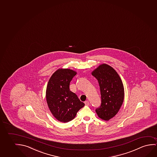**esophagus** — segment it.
Returning a JSON list of instances; mask_svg holds the SVG:
<instances>
[{"label":"esophagus","mask_w":157,"mask_h":157,"mask_svg":"<svg viewBox=\"0 0 157 157\" xmlns=\"http://www.w3.org/2000/svg\"><path fill=\"white\" fill-rule=\"evenodd\" d=\"M84 103H85V104H86V105H89V102L88 101H85V102H84Z\"/></svg>","instance_id":"obj_1"}]
</instances>
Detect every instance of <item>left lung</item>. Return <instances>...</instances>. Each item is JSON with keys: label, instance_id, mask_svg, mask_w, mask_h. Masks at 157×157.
Instances as JSON below:
<instances>
[{"label": "left lung", "instance_id": "8db88e82", "mask_svg": "<svg viewBox=\"0 0 157 157\" xmlns=\"http://www.w3.org/2000/svg\"><path fill=\"white\" fill-rule=\"evenodd\" d=\"M92 75L98 80L101 95V104L96 112L99 118L109 121L117 114L123 104V84L115 69L108 64L100 65Z\"/></svg>", "mask_w": 157, "mask_h": 157}]
</instances>
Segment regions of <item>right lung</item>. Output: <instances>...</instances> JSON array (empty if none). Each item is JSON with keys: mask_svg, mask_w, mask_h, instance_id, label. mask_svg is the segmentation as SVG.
<instances>
[{"mask_svg": "<svg viewBox=\"0 0 157 157\" xmlns=\"http://www.w3.org/2000/svg\"><path fill=\"white\" fill-rule=\"evenodd\" d=\"M76 75L75 71L59 69L51 76L47 84L46 100L49 110L59 121L67 123L75 118L77 111L84 106L69 84Z\"/></svg>", "mask_w": 157, "mask_h": 157, "instance_id": "1", "label": "right lung"}]
</instances>
